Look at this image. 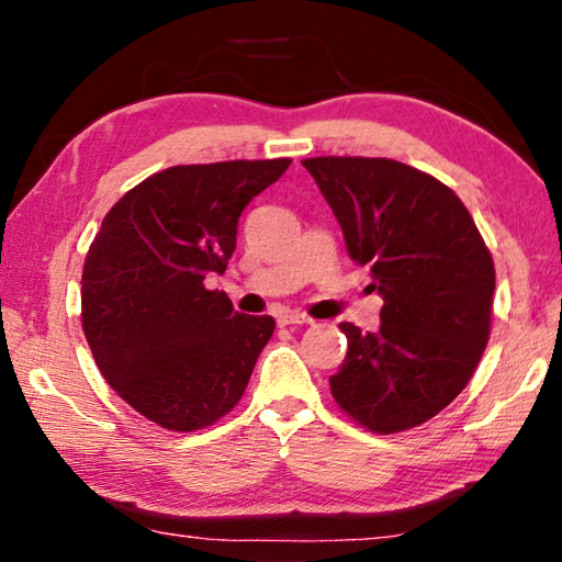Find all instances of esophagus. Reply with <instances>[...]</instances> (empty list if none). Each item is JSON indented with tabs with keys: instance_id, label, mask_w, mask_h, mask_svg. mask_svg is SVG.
<instances>
[{
	"instance_id": "obj_1",
	"label": "esophagus",
	"mask_w": 562,
	"mask_h": 562,
	"mask_svg": "<svg viewBox=\"0 0 562 562\" xmlns=\"http://www.w3.org/2000/svg\"><path fill=\"white\" fill-rule=\"evenodd\" d=\"M312 317L302 315V312H278V325L284 327V325H312Z\"/></svg>"
}]
</instances>
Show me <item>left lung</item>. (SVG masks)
<instances>
[{"instance_id": "8db88e82", "label": "left lung", "mask_w": 562, "mask_h": 562, "mask_svg": "<svg viewBox=\"0 0 562 562\" xmlns=\"http://www.w3.org/2000/svg\"><path fill=\"white\" fill-rule=\"evenodd\" d=\"M302 166L372 270L382 325L341 322L347 357L329 376L341 412L374 434L429 422L459 396L491 335L496 270L471 213L449 186L392 158L322 156Z\"/></svg>"}]
</instances>
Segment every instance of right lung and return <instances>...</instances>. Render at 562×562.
<instances>
[{
	"instance_id": "right-lung-1",
	"label": "right lung",
	"mask_w": 562,
	"mask_h": 562,
	"mask_svg": "<svg viewBox=\"0 0 562 562\" xmlns=\"http://www.w3.org/2000/svg\"><path fill=\"white\" fill-rule=\"evenodd\" d=\"M290 158L173 166L103 217L81 274L83 335L123 402L170 431H198L240 402L274 319L207 290L233 258L240 213Z\"/></svg>"
}]
</instances>
